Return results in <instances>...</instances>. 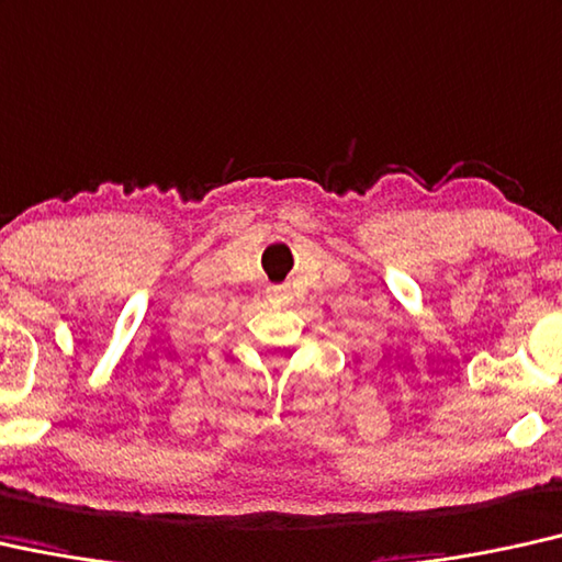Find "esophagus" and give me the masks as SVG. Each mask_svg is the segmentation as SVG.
Masks as SVG:
<instances>
[{
	"instance_id": "34e87169",
	"label": "esophagus",
	"mask_w": 562,
	"mask_h": 562,
	"mask_svg": "<svg viewBox=\"0 0 562 562\" xmlns=\"http://www.w3.org/2000/svg\"><path fill=\"white\" fill-rule=\"evenodd\" d=\"M272 295H278V297H284V288H272Z\"/></svg>"
}]
</instances>
